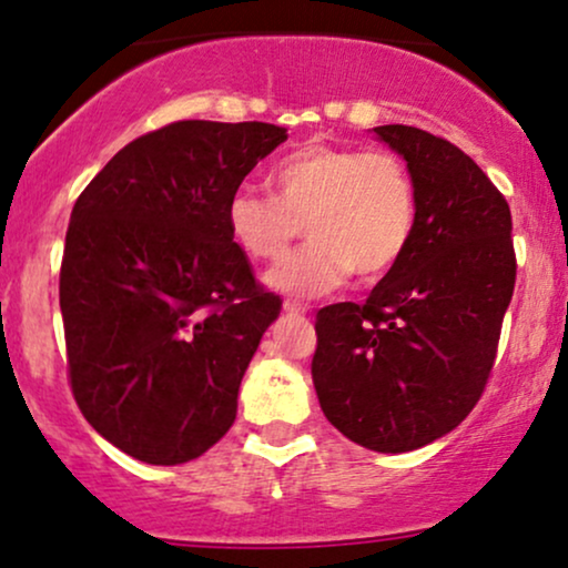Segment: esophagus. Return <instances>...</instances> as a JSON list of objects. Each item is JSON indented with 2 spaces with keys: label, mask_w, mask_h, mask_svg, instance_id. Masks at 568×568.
Instances as JSON below:
<instances>
[{
  "label": "esophagus",
  "mask_w": 568,
  "mask_h": 568,
  "mask_svg": "<svg viewBox=\"0 0 568 568\" xmlns=\"http://www.w3.org/2000/svg\"><path fill=\"white\" fill-rule=\"evenodd\" d=\"M283 310L288 312V315H306V310H310V306L302 304V302H293V298H288V302L283 304Z\"/></svg>",
  "instance_id": "34e87169"
}]
</instances>
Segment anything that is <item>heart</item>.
<instances>
[{
    "instance_id": "heart-1",
    "label": "heart",
    "mask_w": 568,
    "mask_h": 568,
    "mask_svg": "<svg viewBox=\"0 0 568 568\" xmlns=\"http://www.w3.org/2000/svg\"><path fill=\"white\" fill-rule=\"evenodd\" d=\"M272 194L240 184L226 200V230L253 262H275L298 232L310 243L266 272L272 291L323 296L355 272L363 283L393 272L416 224L408 168L389 152L306 143L270 171Z\"/></svg>"
}]
</instances>
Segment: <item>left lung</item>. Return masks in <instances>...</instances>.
Returning <instances> with one entry per match:
<instances>
[{"label": "left lung", "instance_id": "obj_1", "mask_svg": "<svg viewBox=\"0 0 568 568\" xmlns=\"http://www.w3.org/2000/svg\"><path fill=\"white\" fill-rule=\"evenodd\" d=\"M374 133L406 160L414 234L366 304L317 312L312 382L338 433L403 454L452 433L480 400L515 288L513 219L459 146L408 125Z\"/></svg>", "mask_w": 568, "mask_h": 568}]
</instances>
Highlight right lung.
<instances>
[{"instance_id":"obj_1","label":"right lung","mask_w":568,"mask_h":568,"mask_svg":"<svg viewBox=\"0 0 568 568\" xmlns=\"http://www.w3.org/2000/svg\"><path fill=\"white\" fill-rule=\"evenodd\" d=\"M288 139L184 120L130 141L84 186L61 264L71 393L112 446L184 465L226 435L280 296L226 230V200Z\"/></svg>"}]
</instances>
